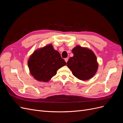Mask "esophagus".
I'll use <instances>...</instances> for the list:
<instances>
[{
  "label": "esophagus",
  "mask_w": 123,
  "mask_h": 123,
  "mask_svg": "<svg viewBox=\"0 0 123 123\" xmlns=\"http://www.w3.org/2000/svg\"><path fill=\"white\" fill-rule=\"evenodd\" d=\"M65 62H68V58H65Z\"/></svg>",
  "instance_id": "34e87169"
}]
</instances>
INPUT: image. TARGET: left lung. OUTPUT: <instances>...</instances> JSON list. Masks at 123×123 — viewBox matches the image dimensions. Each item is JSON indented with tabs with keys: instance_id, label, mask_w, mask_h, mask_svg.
Returning a JSON list of instances; mask_svg holds the SVG:
<instances>
[{
	"instance_id": "obj_1",
	"label": "left lung",
	"mask_w": 123,
	"mask_h": 123,
	"mask_svg": "<svg viewBox=\"0 0 123 123\" xmlns=\"http://www.w3.org/2000/svg\"><path fill=\"white\" fill-rule=\"evenodd\" d=\"M72 52L73 56L69 59L67 66L73 75L81 80L91 79L97 72L98 66L93 52L79 45L74 47Z\"/></svg>"
}]
</instances>
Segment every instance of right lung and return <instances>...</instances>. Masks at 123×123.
<instances>
[{"label":"right lung","instance_id":"add662e5","mask_svg":"<svg viewBox=\"0 0 123 123\" xmlns=\"http://www.w3.org/2000/svg\"><path fill=\"white\" fill-rule=\"evenodd\" d=\"M67 63L52 44L36 50L30 56L28 65L32 76L39 81L48 82L57 71Z\"/></svg>","mask_w":123,"mask_h":123}]
</instances>
